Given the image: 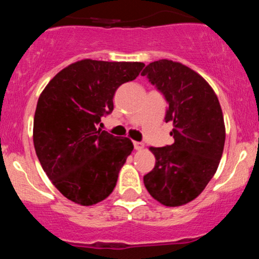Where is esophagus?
<instances>
[{
    "instance_id": "obj_1",
    "label": "esophagus",
    "mask_w": 259,
    "mask_h": 259,
    "mask_svg": "<svg viewBox=\"0 0 259 259\" xmlns=\"http://www.w3.org/2000/svg\"><path fill=\"white\" fill-rule=\"evenodd\" d=\"M133 144H134V149L138 150V151H140V150L144 149V144L139 143V141H134Z\"/></svg>"
}]
</instances>
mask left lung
<instances>
[{
    "mask_svg": "<svg viewBox=\"0 0 259 259\" xmlns=\"http://www.w3.org/2000/svg\"><path fill=\"white\" fill-rule=\"evenodd\" d=\"M141 75L166 98L164 120L173 123L175 139L168 146L150 147L156 163L144 184L163 205H184L205 189L220 163L226 135L223 110L211 86L181 62L153 61Z\"/></svg>",
    "mask_w": 259,
    "mask_h": 259,
    "instance_id": "1",
    "label": "left lung"
}]
</instances>
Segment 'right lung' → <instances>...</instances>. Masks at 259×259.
Listing matches in <instances>:
<instances>
[{
  "label": "right lung",
  "instance_id": "add662e5",
  "mask_svg": "<svg viewBox=\"0 0 259 259\" xmlns=\"http://www.w3.org/2000/svg\"><path fill=\"white\" fill-rule=\"evenodd\" d=\"M144 66L84 59L56 73L41 92L34 114V147L51 183L73 203L93 205L115 188L134 145L97 125L113 112L119 86L135 79Z\"/></svg>",
  "mask_w": 259,
  "mask_h": 259
}]
</instances>
